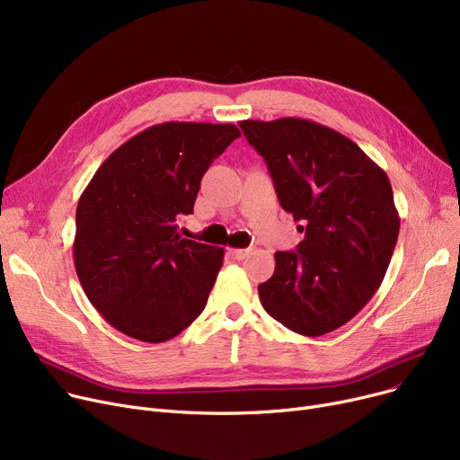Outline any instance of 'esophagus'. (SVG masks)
I'll use <instances>...</instances> for the list:
<instances>
[{
	"mask_svg": "<svg viewBox=\"0 0 460 460\" xmlns=\"http://www.w3.org/2000/svg\"><path fill=\"white\" fill-rule=\"evenodd\" d=\"M250 253H252V248H243V250H231V255H233L234 259H238V261L246 259Z\"/></svg>",
	"mask_w": 460,
	"mask_h": 460,
	"instance_id": "34e87169",
	"label": "esophagus"
}]
</instances>
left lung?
Here are the masks:
<instances>
[{
  "label": "left lung",
  "mask_w": 460,
  "mask_h": 460,
  "mask_svg": "<svg viewBox=\"0 0 460 460\" xmlns=\"http://www.w3.org/2000/svg\"><path fill=\"white\" fill-rule=\"evenodd\" d=\"M238 125L304 233L296 252L274 253L261 304L296 333L333 332L364 309L390 267L401 226L390 179L352 139L313 120Z\"/></svg>",
  "instance_id": "left-lung-1"
}]
</instances>
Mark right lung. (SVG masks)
<instances>
[{"label":"right lung","instance_id":"obj_1","mask_svg":"<svg viewBox=\"0 0 460 460\" xmlns=\"http://www.w3.org/2000/svg\"><path fill=\"white\" fill-rule=\"evenodd\" d=\"M238 136L229 123L169 120L96 169L78 201L72 252L85 296L115 330L162 343L201 315L224 248L182 238L177 220L193 212L205 172Z\"/></svg>","mask_w":460,"mask_h":460}]
</instances>
